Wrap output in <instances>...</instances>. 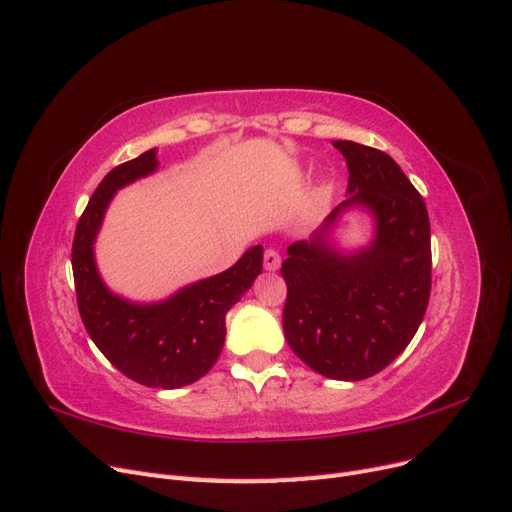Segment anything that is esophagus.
<instances>
[{
	"label": "esophagus",
	"instance_id": "esophagus-1",
	"mask_svg": "<svg viewBox=\"0 0 512 512\" xmlns=\"http://www.w3.org/2000/svg\"><path fill=\"white\" fill-rule=\"evenodd\" d=\"M280 265H282L280 252L267 250V252H265V269H267V271H277V269H280Z\"/></svg>",
	"mask_w": 512,
	"mask_h": 512
}]
</instances>
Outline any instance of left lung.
Segmentation results:
<instances>
[{
	"instance_id": "left-lung-1",
	"label": "left lung",
	"mask_w": 512,
	"mask_h": 512,
	"mask_svg": "<svg viewBox=\"0 0 512 512\" xmlns=\"http://www.w3.org/2000/svg\"><path fill=\"white\" fill-rule=\"evenodd\" d=\"M346 158L348 198L309 241L288 247L282 277L286 342L299 359L333 380L371 378L412 342L431 292V232L423 196L380 149L333 141ZM365 206L377 235L342 255L328 230L348 208Z\"/></svg>"
}]
</instances>
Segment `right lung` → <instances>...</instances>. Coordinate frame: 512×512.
I'll return each mask as SVG.
<instances>
[{
	"label": "right lung",
	"mask_w": 512,
	"mask_h": 512,
	"mask_svg": "<svg viewBox=\"0 0 512 512\" xmlns=\"http://www.w3.org/2000/svg\"><path fill=\"white\" fill-rule=\"evenodd\" d=\"M158 168L156 149L115 166L96 188L76 224L72 273L76 303L89 337L123 376L151 389H179L203 378L226 339V314L262 271V245L207 280L181 288L160 303H132L102 282L94 241L117 190Z\"/></svg>",
	"instance_id": "add662e5"
}]
</instances>
